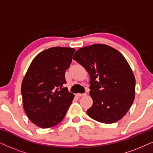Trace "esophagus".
<instances>
[{
  "label": "esophagus",
  "instance_id": "1",
  "mask_svg": "<svg viewBox=\"0 0 153 153\" xmlns=\"http://www.w3.org/2000/svg\"><path fill=\"white\" fill-rule=\"evenodd\" d=\"M85 95H86V93H82V94L78 93V94H76L77 97H82V96H85Z\"/></svg>",
  "mask_w": 153,
  "mask_h": 153
}]
</instances>
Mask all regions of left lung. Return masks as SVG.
<instances>
[{"instance_id": "left-lung-1", "label": "left lung", "mask_w": 153, "mask_h": 153, "mask_svg": "<svg viewBox=\"0 0 153 153\" xmlns=\"http://www.w3.org/2000/svg\"><path fill=\"white\" fill-rule=\"evenodd\" d=\"M73 56L90 77L93 104L87 111L89 117L104 123L122 119L134 101L136 87L134 75L124 56L106 44L80 48Z\"/></svg>"}]
</instances>
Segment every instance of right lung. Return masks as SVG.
Returning <instances> with one entry per match:
<instances>
[{"label":"right lung","instance_id":"add662e5","mask_svg":"<svg viewBox=\"0 0 153 153\" xmlns=\"http://www.w3.org/2000/svg\"><path fill=\"white\" fill-rule=\"evenodd\" d=\"M75 51L68 47L44 50L33 59L23 78V107L38 127L47 128L61 122L72 103L74 94L64 88L65 72Z\"/></svg>","mask_w":153,"mask_h":153}]
</instances>
